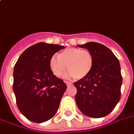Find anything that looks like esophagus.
<instances>
[{
    "mask_svg": "<svg viewBox=\"0 0 134 134\" xmlns=\"http://www.w3.org/2000/svg\"><path fill=\"white\" fill-rule=\"evenodd\" d=\"M65 83H66V85H67V87H70V86H72V84L71 83V82H65Z\"/></svg>",
    "mask_w": 134,
    "mask_h": 134,
    "instance_id": "34e87169",
    "label": "esophagus"
}]
</instances>
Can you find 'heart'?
Returning <instances> with one entry per match:
<instances>
[{
  "instance_id": "1",
  "label": "heart",
  "mask_w": 134,
  "mask_h": 134,
  "mask_svg": "<svg viewBox=\"0 0 134 134\" xmlns=\"http://www.w3.org/2000/svg\"><path fill=\"white\" fill-rule=\"evenodd\" d=\"M49 65L56 77H62L67 69L69 72L67 77H75V79L80 80L91 72L94 65V57L88 50L78 47L67 48L59 53L57 57H52Z\"/></svg>"
}]
</instances>
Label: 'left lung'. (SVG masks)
Listing matches in <instances>:
<instances>
[{
  "label": "left lung",
  "mask_w": 134,
  "mask_h": 134,
  "mask_svg": "<svg viewBox=\"0 0 134 134\" xmlns=\"http://www.w3.org/2000/svg\"><path fill=\"white\" fill-rule=\"evenodd\" d=\"M77 46L88 49L94 57L93 68L89 75L75 82L77 107L90 117L106 116L121 98L122 77L119 62L107 47L97 42Z\"/></svg>",
  "instance_id": "8db88e82"
}]
</instances>
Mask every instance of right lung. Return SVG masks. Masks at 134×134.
Returning <instances> with one entry per match:
<instances>
[{
	"label": "right lung",
	"mask_w": 134,
	"mask_h": 134,
	"mask_svg": "<svg viewBox=\"0 0 134 134\" xmlns=\"http://www.w3.org/2000/svg\"><path fill=\"white\" fill-rule=\"evenodd\" d=\"M64 48L37 43L25 49L15 65L13 89L17 105L32 122L47 121L57 113L67 85L53 74L49 62L54 53Z\"/></svg>",
	"instance_id": "right-lung-1"
}]
</instances>
